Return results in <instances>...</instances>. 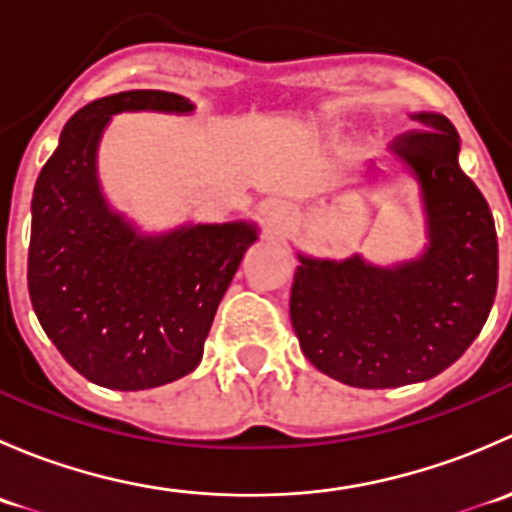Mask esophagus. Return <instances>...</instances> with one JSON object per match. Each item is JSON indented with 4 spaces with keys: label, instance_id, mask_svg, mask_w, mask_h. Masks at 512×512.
<instances>
[{
    "label": "esophagus",
    "instance_id": "obj_1",
    "mask_svg": "<svg viewBox=\"0 0 512 512\" xmlns=\"http://www.w3.org/2000/svg\"><path fill=\"white\" fill-rule=\"evenodd\" d=\"M292 220H294V215H292V210H289V205H275V208L270 210V223L272 225H277V227H289L292 225Z\"/></svg>",
    "mask_w": 512,
    "mask_h": 512
}]
</instances>
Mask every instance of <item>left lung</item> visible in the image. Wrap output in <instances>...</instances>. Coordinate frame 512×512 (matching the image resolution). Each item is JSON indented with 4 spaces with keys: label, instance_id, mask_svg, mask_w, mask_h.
Returning <instances> with one entry per match:
<instances>
[{
    "label": "left lung",
    "instance_id": "1",
    "mask_svg": "<svg viewBox=\"0 0 512 512\" xmlns=\"http://www.w3.org/2000/svg\"><path fill=\"white\" fill-rule=\"evenodd\" d=\"M411 118L418 128L391 148L421 183L426 252L391 270L359 255L344 262L299 255L289 294L304 356L359 389H394L448 369L480 334L498 287L493 213L458 165V131L438 113Z\"/></svg>",
    "mask_w": 512,
    "mask_h": 512
}]
</instances>
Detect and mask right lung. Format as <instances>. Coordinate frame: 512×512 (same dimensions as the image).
I'll use <instances>...</instances> for the list:
<instances>
[{
	"label": "right lung",
	"mask_w": 512,
	"mask_h": 512,
	"mask_svg": "<svg viewBox=\"0 0 512 512\" xmlns=\"http://www.w3.org/2000/svg\"><path fill=\"white\" fill-rule=\"evenodd\" d=\"M123 111H193L168 91H121L69 118L34 185L29 297L46 337L98 386L141 391L190 374L242 255L247 223L141 237L98 190L96 146Z\"/></svg>",
	"instance_id": "1"
}]
</instances>
